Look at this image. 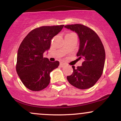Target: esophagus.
Segmentation results:
<instances>
[{
  "instance_id": "1",
  "label": "esophagus",
  "mask_w": 121,
  "mask_h": 121,
  "mask_svg": "<svg viewBox=\"0 0 121 121\" xmlns=\"http://www.w3.org/2000/svg\"><path fill=\"white\" fill-rule=\"evenodd\" d=\"M65 64L63 63V62H61V63L60 64V67H64V66H65Z\"/></svg>"
}]
</instances>
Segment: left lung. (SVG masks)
<instances>
[{
    "mask_svg": "<svg viewBox=\"0 0 121 121\" xmlns=\"http://www.w3.org/2000/svg\"><path fill=\"white\" fill-rule=\"evenodd\" d=\"M76 32L80 39V47L77 56L82 59V66L73 69V73L67 76L72 85L80 89H86L95 85L103 73L105 51L102 41L96 33L82 24L64 26Z\"/></svg>",
    "mask_w": 121,
    "mask_h": 121,
    "instance_id": "left-lung-1",
    "label": "left lung"
}]
</instances>
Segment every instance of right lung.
Here are the masks:
<instances>
[{
  "label": "right lung",
  "instance_id": "right-lung-1",
  "mask_svg": "<svg viewBox=\"0 0 121 121\" xmlns=\"http://www.w3.org/2000/svg\"><path fill=\"white\" fill-rule=\"evenodd\" d=\"M64 25L42 26L32 30L26 36L17 51L16 70L24 86L32 91H40L50 82V73L60 64L49 61L43 54L51 46L52 38Z\"/></svg>",
  "mask_w": 121,
  "mask_h": 121
}]
</instances>
